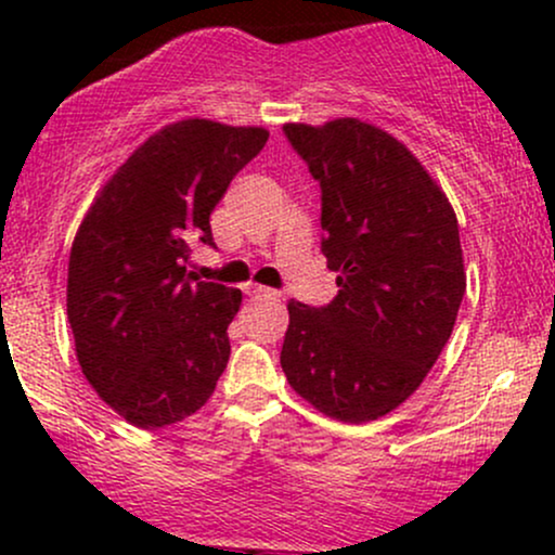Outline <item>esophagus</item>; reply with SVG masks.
Here are the masks:
<instances>
[{
  "instance_id": "esophagus-1",
  "label": "esophagus",
  "mask_w": 555,
  "mask_h": 555,
  "mask_svg": "<svg viewBox=\"0 0 555 555\" xmlns=\"http://www.w3.org/2000/svg\"><path fill=\"white\" fill-rule=\"evenodd\" d=\"M245 292H247V295H253V297H269V299H279V297H282V292L269 289V286H260V284L245 286Z\"/></svg>"
}]
</instances>
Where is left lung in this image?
<instances>
[{
    "mask_svg": "<svg viewBox=\"0 0 555 555\" xmlns=\"http://www.w3.org/2000/svg\"><path fill=\"white\" fill-rule=\"evenodd\" d=\"M284 135L321 184V250L339 273L323 308L286 305L284 375L323 415L371 423L417 391L454 331L467 289L456 214L380 127L341 117Z\"/></svg>",
    "mask_w": 555,
    "mask_h": 555,
    "instance_id": "8db88e82",
    "label": "left lung"
}]
</instances>
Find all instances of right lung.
Instances as JSON below:
<instances>
[{"label": "right lung", "instance_id": "right-lung-1", "mask_svg": "<svg viewBox=\"0 0 555 555\" xmlns=\"http://www.w3.org/2000/svg\"><path fill=\"white\" fill-rule=\"evenodd\" d=\"M263 127L182 119L151 135L95 195L75 234L67 318L88 384L130 425L156 430L211 399L242 292L184 263L214 247L211 211L263 151Z\"/></svg>", "mask_w": 555, "mask_h": 555}]
</instances>
